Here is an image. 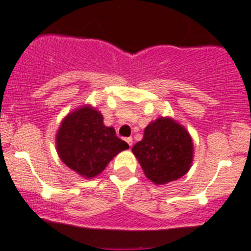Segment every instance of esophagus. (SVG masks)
<instances>
[{"instance_id": "1", "label": "esophagus", "mask_w": 251, "mask_h": 251, "mask_svg": "<svg viewBox=\"0 0 251 251\" xmlns=\"http://www.w3.org/2000/svg\"><path fill=\"white\" fill-rule=\"evenodd\" d=\"M126 142H127L128 143V145H129V147L130 148H132V145H133V139H132V138H126Z\"/></svg>"}]
</instances>
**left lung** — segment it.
Segmentation results:
<instances>
[{
    "mask_svg": "<svg viewBox=\"0 0 251 251\" xmlns=\"http://www.w3.org/2000/svg\"><path fill=\"white\" fill-rule=\"evenodd\" d=\"M132 151L145 176L156 185L182 177L193 160L191 135L170 117H160L151 122Z\"/></svg>",
    "mask_w": 251,
    "mask_h": 251,
    "instance_id": "left-lung-1",
    "label": "left lung"
}]
</instances>
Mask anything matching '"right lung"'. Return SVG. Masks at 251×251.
I'll return each instance as SVG.
<instances>
[{
	"label": "right lung",
	"mask_w": 251,
	"mask_h": 251,
	"mask_svg": "<svg viewBox=\"0 0 251 251\" xmlns=\"http://www.w3.org/2000/svg\"><path fill=\"white\" fill-rule=\"evenodd\" d=\"M128 148L117 137L113 127L104 126L103 116L91 106L69 113L56 133V150L61 161L86 178L101 174L118 152Z\"/></svg>",
	"instance_id": "obj_1"
}]
</instances>
